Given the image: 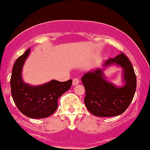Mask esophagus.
<instances>
[{
    "label": "esophagus",
    "mask_w": 150,
    "mask_h": 150,
    "mask_svg": "<svg viewBox=\"0 0 150 150\" xmlns=\"http://www.w3.org/2000/svg\"><path fill=\"white\" fill-rule=\"evenodd\" d=\"M79 83V80L78 79L75 78V79H73V82H72V85H73L74 86L78 85Z\"/></svg>",
    "instance_id": "esophagus-1"
}]
</instances>
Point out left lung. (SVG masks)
Instances as JSON below:
<instances>
[{"instance_id":"1","label":"left lung","mask_w":150,"mask_h":150,"mask_svg":"<svg viewBox=\"0 0 150 150\" xmlns=\"http://www.w3.org/2000/svg\"><path fill=\"white\" fill-rule=\"evenodd\" d=\"M112 65L123 69L125 85L121 87L106 80L103 71ZM81 81L86 90V107L91 114L100 117H114L124 113L134 97L137 86L133 66L122 52L104 62L103 69L97 68L86 73Z\"/></svg>"}]
</instances>
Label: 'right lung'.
I'll use <instances>...</instances> for the list:
<instances>
[{"instance_id":"1","label":"right lung","mask_w":150,"mask_h":150,"mask_svg":"<svg viewBox=\"0 0 150 150\" xmlns=\"http://www.w3.org/2000/svg\"><path fill=\"white\" fill-rule=\"evenodd\" d=\"M29 52L30 48L17 58L14 64L10 79L12 99L24 115L32 119H43L55 112L58 98L71 88L72 80L64 82L52 80L35 86L24 83L22 71Z\"/></svg>"}]
</instances>
